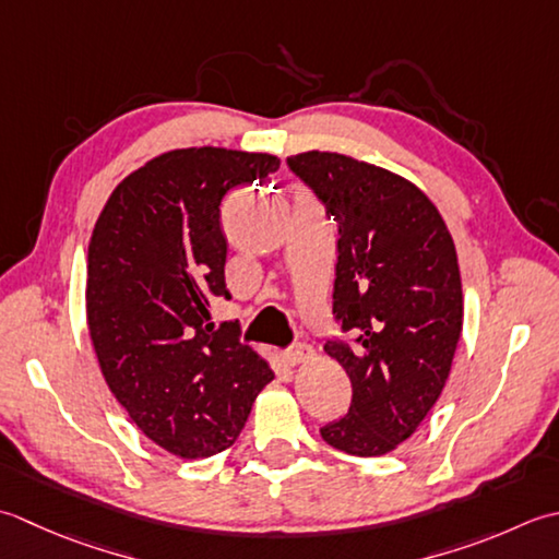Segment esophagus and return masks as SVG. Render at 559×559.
I'll return each mask as SVG.
<instances>
[{"instance_id":"obj_1","label":"esophagus","mask_w":559,"mask_h":559,"mask_svg":"<svg viewBox=\"0 0 559 559\" xmlns=\"http://www.w3.org/2000/svg\"><path fill=\"white\" fill-rule=\"evenodd\" d=\"M311 357H313V347L306 345V343H296V345H292L289 349H284L282 355H280L284 367H296V364L309 361Z\"/></svg>"}]
</instances>
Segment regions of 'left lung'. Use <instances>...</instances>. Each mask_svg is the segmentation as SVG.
<instances>
[{
    "label": "left lung",
    "instance_id": "obj_1",
    "mask_svg": "<svg viewBox=\"0 0 559 559\" xmlns=\"http://www.w3.org/2000/svg\"><path fill=\"white\" fill-rule=\"evenodd\" d=\"M337 222L333 316L325 352L352 381L345 417L321 427L330 447L383 455L403 443L443 391L463 325L453 238L417 186L333 152L287 158Z\"/></svg>",
    "mask_w": 559,
    "mask_h": 559
}]
</instances>
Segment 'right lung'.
Returning a JSON list of instances; mask_svg holds the SVG:
<instances>
[{"label":"right lung","mask_w":559,"mask_h":559,"mask_svg":"<svg viewBox=\"0 0 559 559\" xmlns=\"http://www.w3.org/2000/svg\"><path fill=\"white\" fill-rule=\"evenodd\" d=\"M280 168L272 154L176 150L112 190L88 243L86 318L100 371L132 423L180 459H207L241 435L267 361L238 321L212 323L224 282L226 192Z\"/></svg>","instance_id":"add662e5"}]
</instances>
